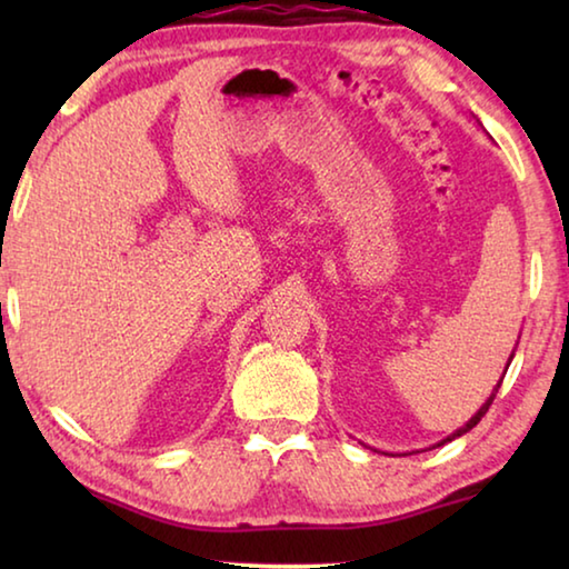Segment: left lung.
<instances>
[{
    "label": "left lung",
    "mask_w": 569,
    "mask_h": 569,
    "mask_svg": "<svg viewBox=\"0 0 569 569\" xmlns=\"http://www.w3.org/2000/svg\"><path fill=\"white\" fill-rule=\"evenodd\" d=\"M519 343V341H517ZM515 351H517V346H515V349H512V353H509V359H507V366H505V373H507V369H509V363H512V359H515ZM502 379L505 377H499V381H497V387L492 389V393H489V397H487V401L485 403H481V407L477 409V413H475V417H471L467 423H465V427H459L457 431H451V435L447 437V439H441L439 441V445H435V447H441V445H447V441H455V439H459V437H465L467 435V431H471V429H475L477 427V423L481 421V417H485V413H487V409L489 407H492V401H495V397H497V391H499V387H502ZM403 457V455H401Z\"/></svg>",
    "instance_id": "8db88e82"
}]
</instances>
